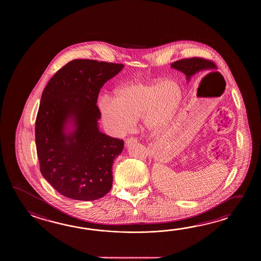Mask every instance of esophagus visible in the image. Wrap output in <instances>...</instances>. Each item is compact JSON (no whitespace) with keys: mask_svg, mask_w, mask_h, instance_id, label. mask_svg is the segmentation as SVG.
I'll return each mask as SVG.
<instances>
[{"mask_svg":"<svg viewBox=\"0 0 261 261\" xmlns=\"http://www.w3.org/2000/svg\"><path fill=\"white\" fill-rule=\"evenodd\" d=\"M137 142H138L137 138H135V137H129V138L127 139V140L125 141V144H126V146H129V145L135 144V143H137Z\"/></svg>","mask_w":261,"mask_h":261,"instance_id":"34e87169","label":"esophagus"}]
</instances>
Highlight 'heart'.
<instances>
[{
    "label": "heart",
    "instance_id": "heart-1",
    "mask_svg": "<svg viewBox=\"0 0 261 261\" xmlns=\"http://www.w3.org/2000/svg\"><path fill=\"white\" fill-rule=\"evenodd\" d=\"M181 100L182 90L173 79L133 81L117 88L113 99L101 97L99 109L106 127L117 135L129 132L141 117L145 128L155 133L172 121Z\"/></svg>",
    "mask_w": 261,
    "mask_h": 261
}]
</instances>
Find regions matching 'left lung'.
I'll list each match as a JSON object with an SVG mask.
<instances>
[{
    "instance_id": "obj_1",
    "label": "left lung",
    "mask_w": 261,
    "mask_h": 261,
    "mask_svg": "<svg viewBox=\"0 0 261 261\" xmlns=\"http://www.w3.org/2000/svg\"><path fill=\"white\" fill-rule=\"evenodd\" d=\"M171 66L180 72H184L188 81H189L190 78L200 71L213 69L217 67L215 62L202 58L182 59V60L172 62Z\"/></svg>"
}]
</instances>
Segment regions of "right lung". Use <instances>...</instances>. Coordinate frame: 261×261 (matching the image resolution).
Instances as JSON below:
<instances>
[{"mask_svg":"<svg viewBox=\"0 0 261 261\" xmlns=\"http://www.w3.org/2000/svg\"><path fill=\"white\" fill-rule=\"evenodd\" d=\"M123 67L73 60L56 72L43 91L35 121L40 171L69 199L98 200L111 189L113 162L124 141L99 130L97 100L102 86Z\"/></svg>","mask_w":261,"mask_h":261,"instance_id":"add662e5","label":"right lung"}]
</instances>
